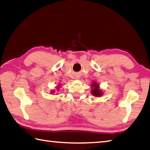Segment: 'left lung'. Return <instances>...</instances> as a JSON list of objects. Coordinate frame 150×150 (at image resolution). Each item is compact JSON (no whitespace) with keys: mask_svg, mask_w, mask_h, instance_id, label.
Returning a JSON list of instances; mask_svg holds the SVG:
<instances>
[{"mask_svg":"<svg viewBox=\"0 0 150 150\" xmlns=\"http://www.w3.org/2000/svg\"><path fill=\"white\" fill-rule=\"evenodd\" d=\"M91 87H93V88H92L91 91V93L93 96H95V97H100V96H101L102 94H103L101 90L98 89V87H99V85L98 84L94 82L92 84Z\"/></svg>","mask_w":150,"mask_h":150,"instance_id":"8db88e82","label":"left lung"}]
</instances>
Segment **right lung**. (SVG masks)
<instances>
[{"label": "right lung", "mask_w": 150, "mask_h": 150, "mask_svg": "<svg viewBox=\"0 0 150 150\" xmlns=\"http://www.w3.org/2000/svg\"><path fill=\"white\" fill-rule=\"evenodd\" d=\"M57 89H59V87H57ZM53 92H54V91H53V92H52V93H53Z\"/></svg>", "instance_id": "add662e5"}]
</instances>
